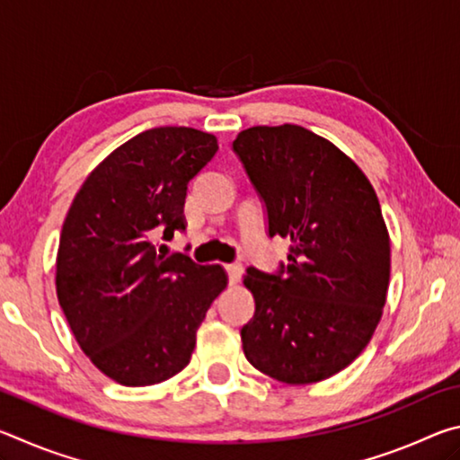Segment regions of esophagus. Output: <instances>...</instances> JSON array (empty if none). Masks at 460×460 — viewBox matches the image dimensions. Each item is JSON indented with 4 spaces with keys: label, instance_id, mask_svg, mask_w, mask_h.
Segmentation results:
<instances>
[{
    "label": "esophagus",
    "instance_id": "obj_1",
    "mask_svg": "<svg viewBox=\"0 0 460 460\" xmlns=\"http://www.w3.org/2000/svg\"><path fill=\"white\" fill-rule=\"evenodd\" d=\"M227 270V276H229V284H237L241 274H243V268H241V263H229V266H225Z\"/></svg>",
    "mask_w": 460,
    "mask_h": 460
}]
</instances>
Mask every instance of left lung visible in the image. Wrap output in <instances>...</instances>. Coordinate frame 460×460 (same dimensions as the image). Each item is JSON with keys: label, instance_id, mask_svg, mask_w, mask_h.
Segmentation results:
<instances>
[{"label": "left lung", "instance_id": "left-lung-1", "mask_svg": "<svg viewBox=\"0 0 460 460\" xmlns=\"http://www.w3.org/2000/svg\"><path fill=\"white\" fill-rule=\"evenodd\" d=\"M233 152L266 205L268 235L290 239L278 274L247 268L243 353L284 384H316L361 355L384 313L392 260L377 194L347 154L292 123L243 129Z\"/></svg>", "mask_w": 460, "mask_h": 460}]
</instances>
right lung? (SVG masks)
Returning a JSON list of instances; mask_svg holds the SVG:
<instances>
[{"mask_svg": "<svg viewBox=\"0 0 460 460\" xmlns=\"http://www.w3.org/2000/svg\"><path fill=\"white\" fill-rule=\"evenodd\" d=\"M219 150L192 128H154L113 150L76 192L62 225L57 296L99 371L121 385H154L182 371L197 331L227 286L221 266L155 253L184 231L189 182Z\"/></svg>", "mask_w": 460, "mask_h": 460, "instance_id": "1", "label": "right lung"}]
</instances>
